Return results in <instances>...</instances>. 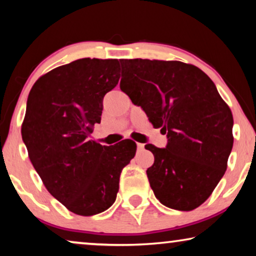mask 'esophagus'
Segmentation results:
<instances>
[{"label":"esophagus","instance_id":"1","mask_svg":"<svg viewBox=\"0 0 256 256\" xmlns=\"http://www.w3.org/2000/svg\"><path fill=\"white\" fill-rule=\"evenodd\" d=\"M144 148V144H142V143H138V150H143Z\"/></svg>","mask_w":256,"mask_h":256}]
</instances>
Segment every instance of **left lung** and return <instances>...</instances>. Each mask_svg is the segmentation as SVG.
Masks as SVG:
<instances>
[{
  "mask_svg": "<svg viewBox=\"0 0 256 256\" xmlns=\"http://www.w3.org/2000/svg\"><path fill=\"white\" fill-rule=\"evenodd\" d=\"M120 88L141 106L166 148L146 144L155 160L146 170L156 198L191 211L214 190L233 146V115L200 68L177 60L121 59Z\"/></svg>",
  "mask_w": 256,
  "mask_h": 256,
  "instance_id": "obj_1",
  "label": "left lung"
}]
</instances>
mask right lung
Instances as JSON below:
<instances>
[{
  "label": "right lung",
  "instance_id": "add662e5",
  "mask_svg": "<svg viewBox=\"0 0 256 256\" xmlns=\"http://www.w3.org/2000/svg\"><path fill=\"white\" fill-rule=\"evenodd\" d=\"M118 59L82 58L45 73L28 98L22 138L46 190L76 214L114 204L136 143L101 146L88 138L100 124L104 94L120 79Z\"/></svg>",
  "mask_w": 256,
  "mask_h": 256
}]
</instances>
